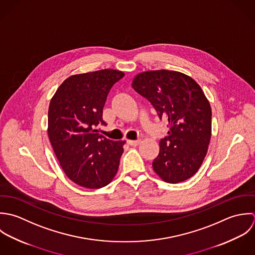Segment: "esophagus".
<instances>
[{"label":"esophagus","instance_id":"esophagus-1","mask_svg":"<svg viewBox=\"0 0 255 255\" xmlns=\"http://www.w3.org/2000/svg\"><path fill=\"white\" fill-rule=\"evenodd\" d=\"M127 144L130 146H138L140 144V140H127Z\"/></svg>","mask_w":255,"mask_h":255}]
</instances>
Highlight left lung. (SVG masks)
<instances>
[{"instance_id":"obj_1","label":"left lung","mask_w":255,"mask_h":255,"mask_svg":"<svg viewBox=\"0 0 255 255\" xmlns=\"http://www.w3.org/2000/svg\"><path fill=\"white\" fill-rule=\"evenodd\" d=\"M132 87L167 123V135L153 159L154 172L168 183L190 178L201 166L211 139L212 110L202 89L192 78L167 70L141 73Z\"/></svg>"}]
</instances>
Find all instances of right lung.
<instances>
[{"label": "right lung", "mask_w": 255, "mask_h": 255, "mask_svg": "<svg viewBox=\"0 0 255 255\" xmlns=\"http://www.w3.org/2000/svg\"><path fill=\"white\" fill-rule=\"evenodd\" d=\"M124 73L112 69L74 75L63 82L48 110V136L66 175L80 186L98 189L115 176L125 141L98 133L106 125L102 110L107 95Z\"/></svg>", "instance_id": "1"}]
</instances>
